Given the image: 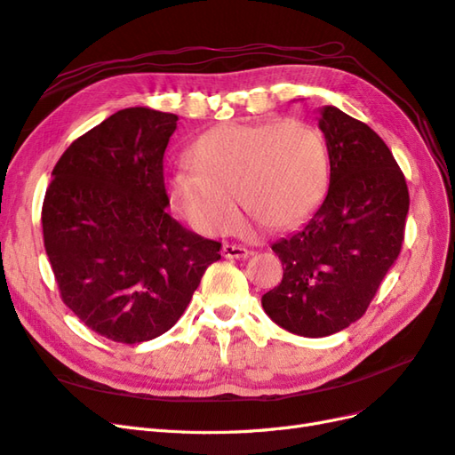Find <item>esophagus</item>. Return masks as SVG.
Listing matches in <instances>:
<instances>
[{"label":"esophagus","mask_w":455,"mask_h":455,"mask_svg":"<svg viewBox=\"0 0 455 455\" xmlns=\"http://www.w3.org/2000/svg\"><path fill=\"white\" fill-rule=\"evenodd\" d=\"M221 253L225 259H245L249 255V249L236 243H223Z\"/></svg>","instance_id":"obj_1"}]
</instances>
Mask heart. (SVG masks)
Instances as JSON below:
<instances>
[{
    "label": "heart",
    "mask_w": 455,
    "mask_h": 455,
    "mask_svg": "<svg viewBox=\"0 0 455 455\" xmlns=\"http://www.w3.org/2000/svg\"><path fill=\"white\" fill-rule=\"evenodd\" d=\"M166 172L173 206L200 232H225L242 206L274 228L310 213L329 178L325 140L297 119L228 123L202 134Z\"/></svg>",
    "instance_id": "b5f03b06"
}]
</instances>
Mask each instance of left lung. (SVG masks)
Instances as JSON below:
<instances>
[{
	"label": "left lung",
	"instance_id": "left-lung-1",
	"mask_svg": "<svg viewBox=\"0 0 455 455\" xmlns=\"http://www.w3.org/2000/svg\"><path fill=\"white\" fill-rule=\"evenodd\" d=\"M329 190L312 217L272 245L282 283L262 307L282 329L321 339L366 312L404 240L408 187L384 140L339 108L321 109Z\"/></svg>",
	"mask_w": 455,
	"mask_h": 455
}]
</instances>
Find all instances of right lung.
I'll use <instances>...</instances> for the list:
<instances>
[{"label":"right lung","mask_w":455,"mask_h":455,"mask_svg":"<svg viewBox=\"0 0 455 455\" xmlns=\"http://www.w3.org/2000/svg\"><path fill=\"white\" fill-rule=\"evenodd\" d=\"M178 115L128 108L73 141L43 202L60 297L106 339L140 344L183 315L221 243L166 212L163 158Z\"/></svg>","instance_id":"1"}]
</instances>
